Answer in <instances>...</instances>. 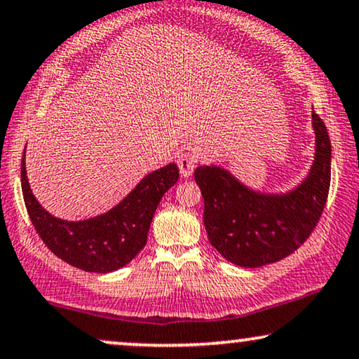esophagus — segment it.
Wrapping results in <instances>:
<instances>
[{
    "mask_svg": "<svg viewBox=\"0 0 359 359\" xmlns=\"http://www.w3.org/2000/svg\"><path fill=\"white\" fill-rule=\"evenodd\" d=\"M176 163H178L181 176H183V178H189V176L193 175L194 166H196V158L191 155V153H183V155L178 156Z\"/></svg>",
    "mask_w": 359,
    "mask_h": 359,
    "instance_id": "1",
    "label": "esophagus"
}]
</instances>
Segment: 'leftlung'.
I'll list each match as a JSON object with an SVG mask.
<instances>
[{"label":"left lung","mask_w":359,"mask_h":359,"mask_svg":"<svg viewBox=\"0 0 359 359\" xmlns=\"http://www.w3.org/2000/svg\"><path fill=\"white\" fill-rule=\"evenodd\" d=\"M315 156L306 178L287 193H260L216 165L198 166L209 242L239 267L277 262L309 239L322 217L332 176V143L323 120L311 114Z\"/></svg>","instance_id":"left-lung-1"}]
</instances>
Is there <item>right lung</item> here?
I'll return each instance as SVG.
<instances>
[{"mask_svg": "<svg viewBox=\"0 0 359 359\" xmlns=\"http://www.w3.org/2000/svg\"><path fill=\"white\" fill-rule=\"evenodd\" d=\"M25 156L22 153L21 188L32 226L59 259L86 272L109 273L132 262L145 248L163 194L180 178L178 166L170 163L148 173L110 211L90 219L66 221L46 211L32 194Z\"/></svg>", "mask_w": 359, "mask_h": 359, "instance_id": "right-lung-1", "label": "right lung"}]
</instances>
